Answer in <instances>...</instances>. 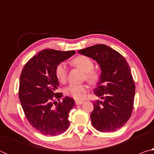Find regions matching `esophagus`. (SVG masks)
Masks as SVG:
<instances>
[{
	"instance_id": "34e87169",
	"label": "esophagus",
	"mask_w": 154,
	"mask_h": 154,
	"mask_svg": "<svg viewBox=\"0 0 154 154\" xmlns=\"http://www.w3.org/2000/svg\"><path fill=\"white\" fill-rule=\"evenodd\" d=\"M75 103H76V105H82V104L83 103V100H75Z\"/></svg>"
}]
</instances>
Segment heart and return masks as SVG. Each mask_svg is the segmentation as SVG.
<instances>
[{
	"instance_id": "heart-1",
	"label": "heart",
	"mask_w": 154,
	"mask_h": 154,
	"mask_svg": "<svg viewBox=\"0 0 154 154\" xmlns=\"http://www.w3.org/2000/svg\"><path fill=\"white\" fill-rule=\"evenodd\" d=\"M72 64L75 66L79 68L85 72V79L90 83H94L99 77L98 71L94 69V62L89 57L86 56H78L72 60ZM55 75L60 82L64 83L67 77V68L66 64L63 62L58 64L56 66ZM88 88L85 85L70 84L65 89V94L67 96H71L75 99L80 100L86 94Z\"/></svg>"
}]
</instances>
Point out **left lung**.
<instances>
[{
    "label": "left lung",
    "instance_id": "1",
    "mask_svg": "<svg viewBox=\"0 0 154 154\" xmlns=\"http://www.w3.org/2000/svg\"><path fill=\"white\" fill-rule=\"evenodd\" d=\"M78 52L96 60L102 71L94 92L104 101L93 103L92 126L102 132L116 131L126 123L133 110L135 83L129 64L119 52L103 44Z\"/></svg>",
    "mask_w": 154,
    "mask_h": 154
}]
</instances>
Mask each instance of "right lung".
Returning <instances> with one entry per match:
<instances>
[{
    "label": "right lung",
    "instance_id": "add662e5",
    "mask_svg": "<svg viewBox=\"0 0 154 154\" xmlns=\"http://www.w3.org/2000/svg\"><path fill=\"white\" fill-rule=\"evenodd\" d=\"M75 51H62L52 49L41 51L28 60L20 78L19 98L28 122L40 133L56 136L63 133L69 126L68 119L75 106L73 98L56 92L58 80L56 66L74 55Z\"/></svg>",
    "mask_w": 154,
    "mask_h": 154
}]
</instances>
